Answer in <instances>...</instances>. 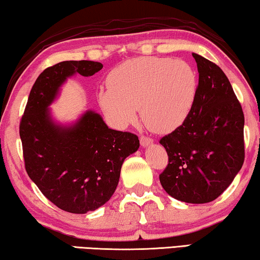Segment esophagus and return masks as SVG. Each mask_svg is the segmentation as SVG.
Returning <instances> with one entry per match:
<instances>
[{"mask_svg": "<svg viewBox=\"0 0 260 260\" xmlns=\"http://www.w3.org/2000/svg\"><path fill=\"white\" fill-rule=\"evenodd\" d=\"M139 141H141V145L143 146V148H148V146H150L153 143V139L145 137V136H142Z\"/></svg>", "mask_w": 260, "mask_h": 260, "instance_id": "1", "label": "esophagus"}]
</instances>
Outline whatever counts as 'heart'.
<instances>
[{
  "label": "heart",
  "mask_w": 260,
  "mask_h": 260,
  "mask_svg": "<svg viewBox=\"0 0 260 260\" xmlns=\"http://www.w3.org/2000/svg\"><path fill=\"white\" fill-rule=\"evenodd\" d=\"M108 89L99 103L117 127L137 118L153 133L168 134L189 117L198 91L197 74L189 63L157 56H142L116 67L107 78Z\"/></svg>",
  "instance_id": "b5f03b06"
}]
</instances>
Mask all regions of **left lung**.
Masks as SVG:
<instances>
[{"label": "left lung", "mask_w": 260, "mask_h": 260, "mask_svg": "<svg viewBox=\"0 0 260 260\" xmlns=\"http://www.w3.org/2000/svg\"><path fill=\"white\" fill-rule=\"evenodd\" d=\"M192 110L182 126L160 139L169 164L159 175L177 201L204 204L224 192L244 163V114L226 75L203 56Z\"/></svg>", "instance_id": "1"}]
</instances>
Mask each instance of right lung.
Wrapping results in <instances>:
<instances>
[{"instance_id": "right-lung-1", "label": "right lung", "mask_w": 260, "mask_h": 260, "mask_svg": "<svg viewBox=\"0 0 260 260\" xmlns=\"http://www.w3.org/2000/svg\"><path fill=\"white\" fill-rule=\"evenodd\" d=\"M92 61H64L47 68L29 93L20 124L25 170L46 197L67 212L95 211L114 194L124 159L139 148L136 135L112 130L102 116L85 110L62 123L50 105L68 78L99 73Z\"/></svg>"}]
</instances>
